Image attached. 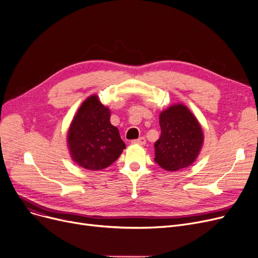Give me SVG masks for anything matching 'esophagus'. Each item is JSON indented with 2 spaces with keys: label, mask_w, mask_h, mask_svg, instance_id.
<instances>
[{
  "label": "esophagus",
  "mask_w": 258,
  "mask_h": 258,
  "mask_svg": "<svg viewBox=\"0 0 258 258\" xmlns=\"http://www.w3.org/2000/svg\"><path fill=\"white\" fill-rule=\"evenodd\" d=\"M132 143L134 144H140V145H144L146 143V140L144 137H140L139 139H136V140H133Z\"/></svg>",
  "instance_id": "esophagus-1"
}]
</instances>
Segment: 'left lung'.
<instances>
[{
    "mask_svg": "<svg viewBox=\"0 0 258 258\" xmlns=\"http://www.w3.org/2000/svg\"><path fill=\"white\" fill-rule=\"evenodd\" d=\"M161 136L155 142V161L165 170L177 171L192 164L204 140L197 118L183 104L160 114Z\"/></svg>",
    "mask_w": 258,
    "mask_h": 258,
    "instance_id": "obj_1",
    "label": "left lung"
}]
</instances>
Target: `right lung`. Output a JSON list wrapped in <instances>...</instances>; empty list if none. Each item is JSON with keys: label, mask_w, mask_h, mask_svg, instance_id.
Listing matches in <instances>:
<instances>
[{"label": "right lung", "mask_w": 258, "mask_h": 258, "mask_svg": "<svg viewBox=\"0 0 258 258\" xmlns=\"http://www.w3.org/2000/svg\"><path fill=\"white\" fill-rule=\"evenodd\" d=\"M110 116V110L95 95L79 107L68 133V145L72 159L81 167L104 169L125 148L118 128L111 124Z\"/></svg>", "instance_id": "1"}]
</instances>
